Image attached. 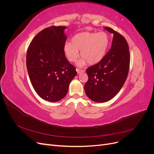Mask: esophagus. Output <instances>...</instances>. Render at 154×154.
Masks as SVG:
<instances>
[{"label":"esophagus","mask_w":154,"mask_h":154,"mask_svg":"<svg viewBox=\"0 0 154 154\" xmlns=\"http://www.w3.org/2000/svg\"><path fill=\"white\" fill-rule=\"evenodd\" d=\"M76 71H77V73H78V74H80V73H82V72H84L85 70L80 69H77Z\"/></svg>","instance_id":"1"}]
</instances>
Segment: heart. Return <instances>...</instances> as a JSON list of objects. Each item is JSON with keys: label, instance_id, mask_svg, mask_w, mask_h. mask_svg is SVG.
<instances>
[{"label": "heart", "instance_id": "heart-1", "mask_svg": "<svg viewBox=\"0 0 154 154\" xmlns=\"http://www.w3.org/2000/svg\"><path fill=\"white\" fill-rule=\"evenodd\" d=\"M109 43V36L105 32H82L74 35L72 43L66 42L63 50L70 62H75L79 57V51L82 59L79 66L85 63L95 64L102 60L105 54Z\"/></svg>", "mask_w": 154, "mask_h": 154}]
</instances>
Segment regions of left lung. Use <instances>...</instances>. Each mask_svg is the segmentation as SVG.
Segmentation results:
<instances>
[{"label": "left lung", "mask_w": 154, "mask_h": 154, "mask_svg": "<svg viewBox=\"0 0 154 154\" xmlns=\"http://www.w3.org/2000/svg\"><path fill=\"white\" fill-rule=\"evenodd\" d=\"M114 35L110 51L101 61L88 67V81L84 88L87 96L97 103L110 100L122 88L128 76L130 53L127 40L118 32L105 27Z\"/></svg>", "instance_id": "obj_1"}]
</instances>
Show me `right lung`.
<instances>
[{
	"instance_id": "right-lung-1",
	"label": "right lung",
	"mask_w": 154,
	"mask_h": 154,
	"mask_svg": "<svg viewBox=\"0 0 154 154\" xmlns=\"http://www.w3.org/2000/svg\"><path fill=\"white\" fill-rule=\"evenodd\" d=\"M66 26H51L38 32L27 48L26 66L31 84L42 98L51 102L66 96L76 74L63 50Z\"/></svg>"
}]
</instances>
